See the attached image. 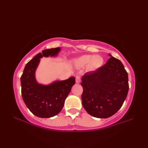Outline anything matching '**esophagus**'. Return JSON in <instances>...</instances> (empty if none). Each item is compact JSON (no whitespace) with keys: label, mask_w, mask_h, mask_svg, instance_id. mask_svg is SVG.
Segmentation results:
<instances>
[{"label":"esophagus","mask_w":148,"mask_h":148,"mask_svg":"<svg viewBox=\"0 0 148 148\" xmlns=\"http://www.w3.org/2000/svg\"><path fill=\"white\" fill-rule=\"evenodd\" d=\"M76 82L77 84L80 83V82H81V77H80L79 76H77L76 77Z\"/></svg>","instance_id":"esophagus-1"}]
</instances>
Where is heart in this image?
I'll return each instance as SVG.
<instances>
[{"mask_svg":"<svg viewBox=\"0 0 148 148\" xmlns=\"http://www.w3.org/2000/svg\"><path fill=\"white\" fill-rule=\"evenodd\" d=\"M77 62L79 66H84L88 64L89 71H95L103 65L104 59L100 56H91V55H86L79 57L77 59Z\"/></svg>","mask_w":148,"mask_h":148,"instance_id":"1","label":"heart"}]
</instances>
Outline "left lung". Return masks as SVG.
Listing matches in <instances>:
<instances>
[{
	"label": "left lung",
	"instance_id": "8db88e82",
	"mask_svg": "<svg viewBox=\"0 0 148 148\" xmlns=\"http://www.w3.org/2000/svg\"><path fill=\"white\" fill-rule=\"evenodd\" d=\"M111 57L98 70L82 76V105L97 118H108L121 108L129 91L128 74L119 59Z\"/></svg>",
	"mask_w": 148,
	"mask_h": 148
}]
</instances>
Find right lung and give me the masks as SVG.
I'll list each match as a JSON object with an SVG mask.
<instances>
[{
  "label": "right lung",
  "instance_id": "add662e5",
  "mask_svg": "<svg viewBox=\"0 0 148 148\" xmlns=\"http://www.w3.org/2000/svg\"><path fill=\"white\" fill-rule=\"evenodd\" d=\"M61 48L44 49L35 56L25 66L21 77V95L25 104L32 114L41 118H49L58 114L64 101L75 84V77L56 81L49 85L37 82L35 72L42 57H56Z\"/></svg>",
  "mask_w": 148,
  "mask_h": 148
}]
</instances>
